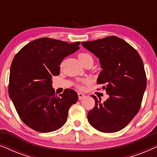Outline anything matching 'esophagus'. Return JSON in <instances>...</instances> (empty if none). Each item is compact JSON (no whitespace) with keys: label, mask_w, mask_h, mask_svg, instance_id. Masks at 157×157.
Instances as JSON below:
<instances>
[{"label":"esophagus","mask_w":157,"mask_h":157,"mask_svg":"<svg viewBox=\"0 0 157 157\" xmlns=\"http://www.w3.org/2000/svg\"><path fill=\"white\" fill-rule=\"evenodd\" d=\"M78 99L79 100L83 99V98L85 97V95L83 94H82V93H78Z\"/></svg>","instance_id":"obj_1"}]
</instances>
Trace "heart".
Wrapping results in <instances>:
<instances>
[{"mask_svg": "<svg viewBox=\"0 0 157 157\" xmlns=\"http://www.w3.org/2000/svg\"><path fill=\"white\" fill-rule=\"evenodd\" d=\"M78 60H79V61H80V62H81V63H82L83 61H86V60L88 59H92L91 56L90 55V54H89V53H80L78 55ZM86 82H87V81H84V83H86ZM77 87H78V89H83V86L81 85V84H78V86H77Z\"/></svg>", "mask_w": 157, "mask_h": 157, "instance_id": "heart-1", "label": "heart"}]
</instances>
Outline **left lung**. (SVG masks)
<instances>
[{
	"mask_svg": "<svg viewBox=\"0 0 157 157\" xmlns=\"http://www.w3.org/2000/svg\"><path fill=\"white\" fill-rule=\"evenodd\" d=\"M99 59L103 71L98 84L109 95L101 103L96 96L95 106L88 113L89 124L104 133L119 132L126 127L140 109L147 87L143 61L136 49L117 36L81 43Z\"/></svg>",
	"mask_w": 157,
	"mask_h": 157,
	"instance_id": "left-lung-1",
	"label": "left lung"
}]
</instances>
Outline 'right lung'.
<instances>
[{
    "instance_id": "obj_1",
    "label": "right lung",
    "mask_w": 157,
    "mask_h": 157,
    "mask_svg": "<svg viewBox=\"0 0 157 157\" xmlns=\"http://www.w3.org/2000/svg\"><path fill=\"white\" fill-rule=\"evenodd\" d=\"M79 41L38 38L23 46L13 59L8 94L19 117L32 129L42 133L59 129L66 122L78 94L66 89L58 96L52 77L60 74L64 58L79 48Z\"/></svg>"
}]
</instances>
